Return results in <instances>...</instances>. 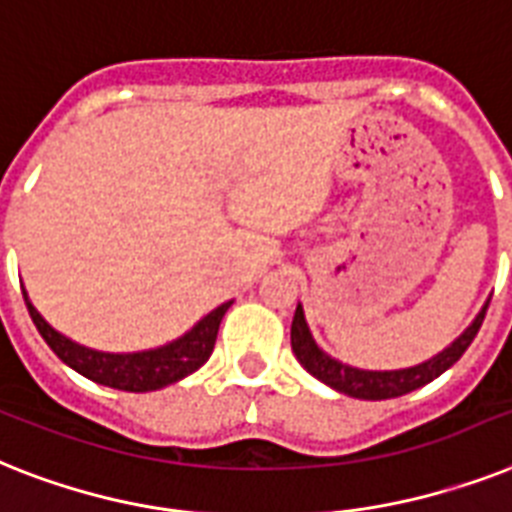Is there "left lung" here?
I'll list each match as a JSON object with an SVG mask.
<instances>
[{
	"label": "left lung",
	"instance_id": "8db88e82",
	"mask_svg": "<svg viewBox=\"0 0 512 512\" xmlns=\"http://www.w3.org/2000/svg\"><path fill=\"white\" fill-rule=\"evenodd\" d=\"M486 307H489V299L484 302L479 315L473 318L471 326L465 328L455 342L447 344L442 352H436L429 360L410 365V368H400V371H365V368L347 365L328 355V352H323L315 344L313 334H310V326L305 321V310H302V305H297L292 321V352L299 360V365L310 376H315L326 386L336 389V392L355 397V400H392V397H402V394L413 392V389H421V386L431 384L434 378H439L447 368L458 363L463 352L476 339V334H479Z\"/></svg>",
	"mask_w": 512,
	"mask_h": 512
}]
</instances>
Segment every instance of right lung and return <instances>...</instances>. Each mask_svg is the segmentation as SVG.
<instances>
[{"mask_svg":"<svg viewBox=\"0 0 512 512\" xmlns=\"http://www.w3.org/2000/svg\"><path fill=\"white\" fill-rule=\"evenodd\" d=\"M23 299H26L31 321L36 323L39 334L49 344V350L60 357L62 363L70 365L73 371L86 376L89 381L120 389V392H155V389L176 384L197 368H202L213 355L220 321L231 307V302H223L220 307H215L213 313H207L202 321L194 323L184 336L155 347V350L99 352L73 342L65 334H60L57 328L49 326L28 299L26 289H23Z\"/></svg>","mask_w":512,"mask_h":512,"instance_id":"right-lung-1","label":"right lung"}]
</instances>
